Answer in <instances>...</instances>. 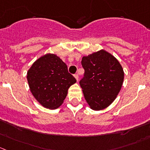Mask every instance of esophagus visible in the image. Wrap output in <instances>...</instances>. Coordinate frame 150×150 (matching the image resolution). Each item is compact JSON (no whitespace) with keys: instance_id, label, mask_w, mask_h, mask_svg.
Listing matches in <instances>:
<instances>
[{"instance_id":"34e87169","label":"esophagus","mask_w":150,"mask_h":150,"mask_svg":"<svg viewBox=\"0 0 150 150\" xmlns=\"http://www.w3.org/2000/svg\"><path fill=\"white\" fill-rule=\"evenodd\" d=\"M74 77L76 78V81H78V80H79V75H78V74H74Z\"/></svg>"}]
</instances>
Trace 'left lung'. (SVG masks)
I'll return each instance as SVG.
<instances>
[{"label": "left lung", "instance_id": "obj_1", "mask_svg": "<svg viewBox=\"0 0 150 150\" xmlns=\"http://www.w3.org/2000/svg\"><path fill=\"white\" fill-rule=\"evenodd\" d=\"M81 63L85 73L79 85L85 100L94 110L105 109L115 100L122 88V65L104 50L83 57Z\"/></svg>", "mask_w": 150, "mask_h": 150}]
</instances>
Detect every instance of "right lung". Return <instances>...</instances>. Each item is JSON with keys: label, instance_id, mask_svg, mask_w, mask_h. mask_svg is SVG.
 I'll return each instance as SVG.
<instances>
[{"label": "right lung", "instance_id": "obj_1", "mask_svg": "<svg viewBox=\"0 0 150 150\" xmlns=\"http://www.w3.org/2000/svg\"><path fill=\"white\" fill-rule=\"evenodd\" d=\"M31 93L43 107L56 109L66 97L68 90L76 82L66 64L57 55L48 54L39 58L27 73Z\"/></svg>", "mask_w": 150, "mask_h": 150}]
</instances>
